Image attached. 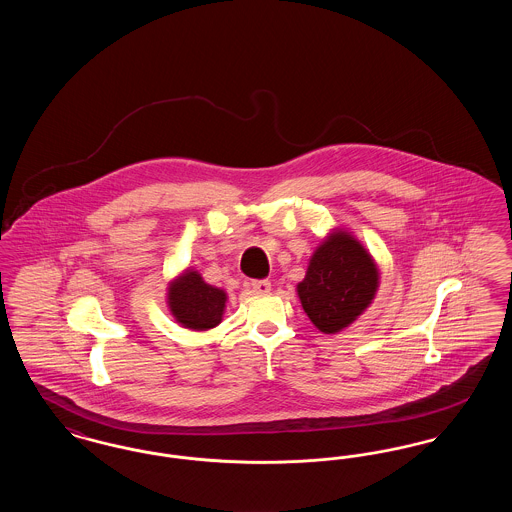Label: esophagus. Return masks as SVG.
<instances>
[{"label":"esophagus","mask_w":512,"mask_h":512,"mask_svg":"<svg viewBox=\"0 0 512 512\" xmlns=\"http://www.w3.org/2000/svg\"><path fill=\"white\" fill-rule=\"evenodd\" d=\"M249 290L255 293H268L270 292V282L268 280H251L249 284Z\"/></svg>","instance_id":"esophagus-1"}]
</instances>
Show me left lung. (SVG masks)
<instances>
[{
  "label": "left lung",
  "instance_id": "obj_1",
  "mask_svg": "<svg viewBox=\"0 0 512 512\" xmlns=\"http://www.w3.org/2000/svg\"><path fill=\"white\" fill-rule=\"evenodd\" d=\"M378 288V270L363 245L338 232L320 245L297 286L301 305L324 334L340 332L359 317Z\"/></svg>",
  "mask_w": 512,
  "mask_h": 512
}]
</instances>
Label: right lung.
I'll use <instances>...</instances> for the list:
<instances>
[{
    "label": "right lung",
    "mask_w": 512,
    "mask_h": 512,
    "mask_svg": "<svg viewBox=\"0 0 512 512\" xmlns=\"http://www.w3.org/2000/svg\"><path fill=\"white\" fill-rule=\"evenodd\" d=\"M226 295L203 282L197 272H186L169 290L172 315L186 328L207 330L217 326L224 311Z\"/></svg>",
    "instance_id": "obj_1"
}]
</instances>
